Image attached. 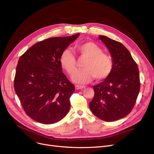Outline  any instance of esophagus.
<instances>
[{
    "instance_id": "obj_1",
    "label": "esophagus",
    "mask_w": 154,
    "mask_h": 154,
    "mask_svg": "<svg viewBox=\"0 0 154 154\" xmlns=\"http://www.w3.org/2000/svg\"><path fill=\"white\" fill-rule=\"evenodd\" d=\"M75 87V89L79 90V89H83V88L86 87V86H85V85H76Z\"/></svg>"
}]
</instances>
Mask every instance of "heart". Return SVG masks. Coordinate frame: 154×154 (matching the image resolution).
<instances>
[{
    "label": "heart",
    "instance_id": "b5f03b06",
    "mask_svg": "<svg viewBox=\"0 0 154 154\" xmlns=\"http://www.w3.org/2000/svg\"><path fill=\"white\" fill-rule=\"evenodd\" d=\"M75 51L80 59H85L83 63L84 69L77 71L76 59L70 51L66 50L62 52L60 57L62 67L67 74L72 75V80L75 83L86 84L93 79L102 80L107 78L112 71L113 61L111 57L102 52V48L91 42L77 44Z\"/></svg>",
    "mask_w": 154,
    "mask_h": 154
}]
</instances>
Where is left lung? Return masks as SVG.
<instances>
[{
  "label": "left lung",
  "mask_w": 154,
  "mask_h": 154,
  "mask_svg": "<svg viewBox=\"0 0 154 154\" xmlns=\"http://www.w3.org/2000/svg\"><path fill=\"white\" fill-rule=\"evenodd\" d=\"M112 55L113 69L101 83L94 86V97L89 103L93 114L100 119L112 122L125 117L133 109L140 83L137 63L119 42L99 35Z\"/></svg>",
  "instance_id": "obj_1"
}]
</instances>
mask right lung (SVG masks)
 Segmentation results:
<instances>
[{
	"mask_svg": "<svg viewBox=\"0 0 154 154\" xmlns=\"http://www.w3.org/2000/svg\"><path fill=\"white\" fill-rule=\"evenodd\" d=\"M79 35L47 38L20 56L14 89L26 114L38 122H57L70 109L75 86L62 72L60 57Z\"/></svg>",
	"mask_w": 154,
	"mask_h": 154,
	"instance_id": "1",
	"label": "right lung"
}]
</instances>
